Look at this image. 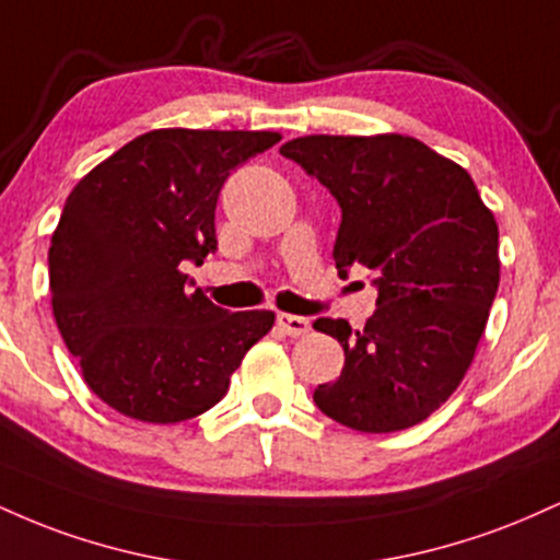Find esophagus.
I'll list each match as a JSON object with an SVG mask.
<instances>
[{
  "mask_svg": "<svg viewBox=\"0 0 560 560\" xmlns=\"http://www.w3.org/2000/svg\"><path fill=\"white\" fill-rule=\"evenodd\" d=\"M276 324H279V329L289 334V337H302V334L311 331V320L302 316H289V313H279V316H276Z\"/></svg>",
  "mask_w": 560,
  "mask_h": 560,
  "instance_id": "1",
  "label": "esophagus"
}]
</instances>
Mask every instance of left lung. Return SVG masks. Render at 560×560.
Returning a JSON list of instances; mask_svg holds the SVG:
<instances>
[{
  "label": "left lung",
  "instance_id": "obj_1",
  "mask_svg": "<svg viewBox=\"0 0 560 560\" xmlns=\"http://www.w3.org/2000/svg\"><path fill=\"white\" fill-rule=\"evenodd\" d=\"M342 210L334 262L376 276L374 316L313 329L339 339L345 369L313 400L358 432L416 427L458 389L498 292V223L453 160L400 133L302 137L281 147Z\"/></svg>",
  "mask_w": 560,
  "mask_h": 560
}]
</instances>
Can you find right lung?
<instances>
[{
	"mask_svg": "<svg viewBox=\"0 0 560 560\" xmlns=\"http://www.w3.org/2000/svg\"><path fill=\"white\" fill-rule=\"evenodd\" d=\"M273 131L141 133L75 184L49 247L57 329L89 389L128 419L176 423L223 400L271 311L231 313L182 268L218 249L221 186Z\"/></svg>",
	"mask_w": 560,
	"mask_h": 560,
	"instance_id": "1",
	"label": "right lung"
}]
</instances>
